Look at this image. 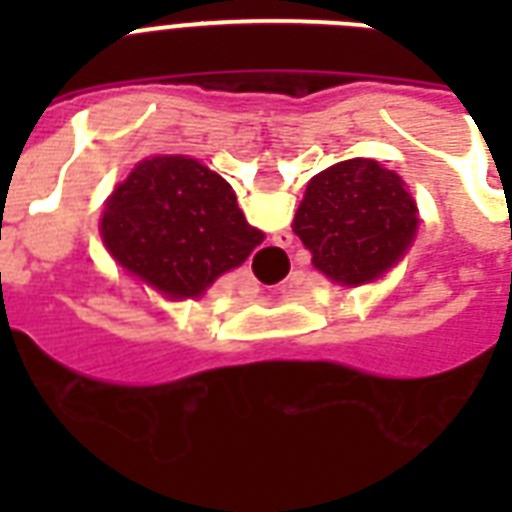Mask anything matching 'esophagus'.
I'll use <instances>...</instances> for the list:
<instances>
[{"mask_svg":"<svg viewBox=\"0 0 512 512\" xmlns=\"http://www.w3.org/2000/svg\"><path fill=\"white\" fill-rule=\"evenodd\" d=\"M276 247L281 249L292 247V233H279V236H276Z\"/></svg>","mask_w":512,"mask_h":512,"instance_id":"1","label":"esophagus"}]
</instances>
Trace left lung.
<instances>
[{"label": "left lung", "instance_id": "obj_1", "mask_svg": "<svg viewBox=\"0 0 512 512\" xmlns=\"http://www.w3.org/2000/svg\"><path fill=\"white\" fill-rule=\"evenodd\" d=\"M417 231V207L396 172L350 159L308 183L295 233L327 279L361 284L388 271Z\"/></svg>", "mask_w": 512, "mask_h": 512}]
</instances>
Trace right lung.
<instances>
[{
    "instance_id": "right-lung-1",
    "label": "right lung",
    "mask_w": 512,
    "mask_h": 512,
    "mask_svg": "<svg viewBox=\"0 0 512 512\" xmlns=\"http://www.w3.org/2000/svg\"><path fill=\"white\" fill-rule=\"evenodd\" d=\"M100 233L111 255L170 297H199L263 241L223 177L185 156H154L116 185Z\"/></svg>"
}]
</instances>
